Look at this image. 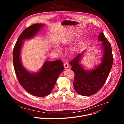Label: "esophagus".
<instances>
[{"label": "esophagus", "mask_w": 124, "mask_h": 124, "mask_svg": "<svg viewBox=\"0 0 124 124\" xmlns=\"http://www.w3.org/2000/svg\"><path fill=\"white\" fill-rule=\"evenodd\" d=\"M64 68L65 69H67L68 67H69V65L67 63H65L64 64Z\"/></svg>", "instance_id": "1"}]
</instances>
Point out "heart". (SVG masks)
Masks as SVG:
<instances>
[{
  "label": "heart",
  "mask_w": 124,
  "mask_h": 124,
  "mask_svg": "<svg viewBox=\"0 0 124 124\" xmlns=\"http://www.w3.org/2000/svg\"><path fill=\"white\" fill-rule=\"evenodd\" d=\"M65 44H68V41H66V42H65ZM77 49H78V48H77V46H73L72 47L70 48V53H71V54H75L77 52ZM56 50L58 52H61V48H60V47L57 46V47H56Z\"/></svg>",
  "instance_id": "obj_1"
}]
</instances>
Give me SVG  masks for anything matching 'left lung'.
<instances>
[{"label":"left lung","instance_id":"left-lung-1","mask_svg":"<svg viewBox=\"0 0 124 124\" xmlns=\"http://www.w3.org/2000/svg\"><path fill=\"white\" fill-rule=\"evenodd\" d=\"M98 40L101 42L103 54L101 63L94 69L86 70L80 63L84 51L78 54L70 63L71 70L75 73L74 89L81 96H90L98 92L107 80L112 66L113 58L111 46L102 32L99 35Z\"/></svg>","mask_w":124,"mask_h":124}]
</instances>
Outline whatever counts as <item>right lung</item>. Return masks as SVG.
<instances>
[{"mask_svg": "<svg viewBox=\"0 0 124 124\" xmlns=\"http://www.w3.org/2000/svg\"><path fill=\"white\" fill-rule=\"evenodd\" d=\"M44 25L36 23L26 28L17 39L13 52L15 71L20 84L29 94L39 97L47 96L51 92L57 78L64 70L61 60L46 61L39 70L35 73L29 72L22 64L21 51L23 41L32 38Z\"/></svg>", "mask_w": 124, "mask_h": 124, "instance_id": "right-lung-1", "label": "right lung"}]
</instances>
